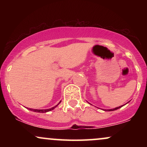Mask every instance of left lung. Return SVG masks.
Listing matches in <instances>:
<instances>
[{
	"label": "left lung",
	"mask_w": 147,
	"mask_h": 147,
	"mask_svg": "<svg viewBox=\"0 0 147 147\" xmlns=\"http://www.w3.org/2000/svg\"><path fill=\"white\" fill-rule=\"evenodd\" d=\"M123 106H119V107H117V108H115V109H109V110H108L109 111H115V110H117V109H119V108H121V107H122Z\"/></svg>",
	"instance_id": "1"
}]
</instances>
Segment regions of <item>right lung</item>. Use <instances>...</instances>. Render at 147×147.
<instances>
[{"label": "right lung", "instance_id": "1", "mask_svg": "<svg viewBox=\"0 0 147 147\" xmlns=\"http://www.w3.org/2000/svg\"><path fill=\"white\" fill-rule=\"evenodd\" d=\"M58 104H57V106H54V107H52V108H51V109H29V110L32 111H34V112H37V113H46V112H48V111H50L53 110V109H55V108H56L57 106H58Z\"/></svg>", "mask_w": 147, "mask_h": 147}]
</instances>
